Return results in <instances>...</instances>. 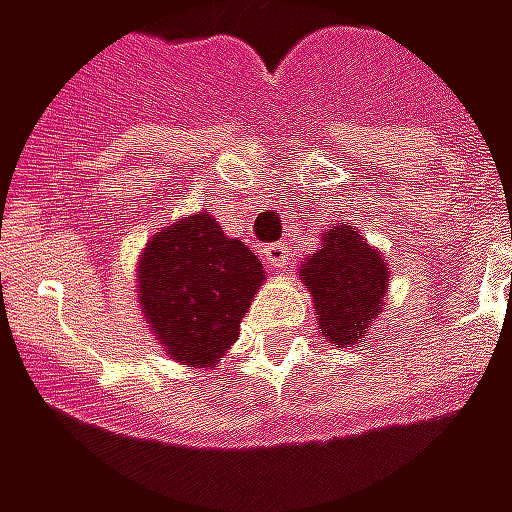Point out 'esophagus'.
<instances>
[{
    "label": "esophagus",
    "instance_id": "34e87169",
    "mask_svg": "<svg viewBox=\"0 0 512 512\" xmlns=\"http://www.w3.org/2000/svg\"><path fill=\"white\" fill-rule=\"evenodd\" d=\"M263 257H266L268 266L271 268H285L290 263L288 244H282V241H277V244H268L266 249H263Z\"/></svg>",
    "mask_w": 512,
    "mask_h": 512
}]
</instances>
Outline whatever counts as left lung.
Wrapping results in <instances>:
<instances>
[{
	"mask_svg": "<svg viewBox=\"0 0 512 512\" xmlns=\"http://www.w3.org/2000/svg\"><path fill=\"white\" fill-rule=\"evenodd\" d=\"M299 277L312 293L323 337L337 348L362 343L384 310L389 266L381 252L351 224H337L299 268Z\"/></svg>",
	"mask_w": 512,
	"mask_h": 512,
	"instance_id": "8db88e82",
	"label": "left lung"
}]
</instances>
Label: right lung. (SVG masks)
Instances as JSON below:
<instances>
[{
    "label": "right lung",
    "instance_id": "right-lung-1",
    "mask_svg": "<svg viewBox=\"0 0 512 512\" xmlns=\"http://www.w3.org/2000/svg\"><path fill=\"white\" fill-rule=\"evenodd\" d=\"M139 304L150 332L183 365H219L266 282L257 255L227 238L211 213L183 216L150 238L139 257Z\"/></svg>",
    "mask_w": 512,
    "mask_h": 512
}]
</instances>
